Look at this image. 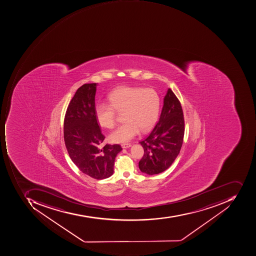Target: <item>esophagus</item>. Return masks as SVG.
<instances>
[{"label": "esophagus", "instance_id": "esophagus-1", "mask_svg": "<svg viewBox=\"0 0 256 256\" xmlns=\"http://www.w3.org/2000/svg\"><path fill=\"white\" fill-rule=\"evenodd\" d=\"M130 146H132V144H122V147L123 148H130Z\"/></svg>", "mask_w": 256, "mask_h": 256}]
</instances>
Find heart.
<instances>
[{
	"instance_id": "obj_1",
	"label": "heart",
	"mask_w": 256,
	"mask_h": 256,
	"mask_svg": "<svg viewBox=\"0 0 256 256\" xmlns=\"http://www.w3.org/2000/svg\"><path fill=\"white\" fill-rule=\"evenodd\" d=\"M108 104H98L94 112L98 123L106 128L116 126V112H123L124 124L110 133L114 143H124L136 137L139 132H146L156 124L160 112V100L153 88L120 86L108 96Z\"/></svg>"
}]
</instances>
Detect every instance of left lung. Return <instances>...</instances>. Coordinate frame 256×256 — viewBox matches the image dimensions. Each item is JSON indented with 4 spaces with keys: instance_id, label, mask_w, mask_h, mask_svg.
Returning <instances> with one entry per match:
<instances>
[{
    "instance_id": "obj_1",
    "label": "left lung",
    "mask_w": 256,
    "mask_h": 256,
    "mask_svg": "<svg viewBox=\"0 0 256 256\" xmlns=\"http://www.w3.org/2000/svg\"><path fill=\"white\" fill-rule=\"evenodd\" d=\"M184 134L182 106L168 88L158 122L149 136L139 142L144 150L138 163L140 172L153 176L167 170L178 156Z\"/></svg>"
}]
</instances>
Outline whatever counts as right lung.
Wrapping results in <instances>:
<instances>
[{
    "label": "right lung",
    "instance_id": "obj_1",
    "mask_svg": "<svg viewBox=\"0 0 256 256\" xmlns=\"http://www.w3.org/2000/svg\"><path fill=\"white\" fill-rule=\"evenodd\" d=\"M97 83L84 84L70 100L64 122V138L74 164L84 174L97 180L114 173L116 156L122 150L119 144H106L96 117Z\"/></svg>",
    "mask_w": 256,
    "mask_h": 256
}]
</instances>
